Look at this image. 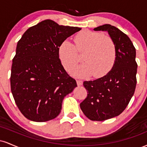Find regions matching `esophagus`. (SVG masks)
Returning <instances> with one entry per match:
<instances>
[{
  "mask_svg": "<svg viewBox=\"0 0 147 147\" xmlns=\"http://www.w3.org/2000/svg\"><path fill=\"white\" fill-rule=\"evenodd\" d=\"M77 84L78 86H82V84H83V82L82 80H77Z\"/></svg>",
  "mask_w": 147,
  "mask_h": 147,
  "instance_id": "1",
  "label": "esophagus"
}]
</instances>
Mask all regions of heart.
Wrapping results in <instances>:
<instances>
[{
    "instance_id": "1",
    "label": "heart",
    "mask_w": 147,
    "mask_h": 147,
    "mask_svg": "<svg viewBox=\"0 0 147 147\" xmlns=\"http://www.w3.org/2000/svg\"><path fill=\"white\" fill-rule=\"evenodd\" d=\"M74 45L64 41L58 49L61 62L67 70H72L79 62V55H83L84 64L72 71L78 77L95 78L104 76L112 69L116 59V46L113 40L102 33L84 31L76 35Z\"/></svg>"
}]
</instances>
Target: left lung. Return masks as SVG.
<instances>
[{
  "instance_id": "8db88e82",
  "label": "left lung",
  "mask_w": 147,
  "mask_h": 147,
  "mask_svg": "<svg viewBox=\"0 0 147 147\" xmlns=\"http://www.w3.org/2000/svg\"><path fill=\"white\" fill-rule=\"evenodd\" d=\"M94 30L109 33L115 44L116 59L105 76L84 82L88 95L80 108L90 120L104 121L122 113L134 94L137 84L136 51L129 37L116 27L105 24Z\"/></svg>"
}]
</instances>
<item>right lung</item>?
I'll use <instances>...</instances> for the list:
<instances>
[{"instance_id":"obj_1","label":"right lung","mask_w":147,"mask_h":147,"mask_svg":"<svg viewBox=\"0 0 147 147\" xmlns=\"http://www.w3.org/2000/svg\"><path fill=\"white\" fill-rule=\"evenodd\" d=\"M45 20L30 28L17 43L10 84L21 113L34 122H46L61 113L64 97L77 86L58 55L61 43L81 30Z\"/></svg>"}]
</instances>
